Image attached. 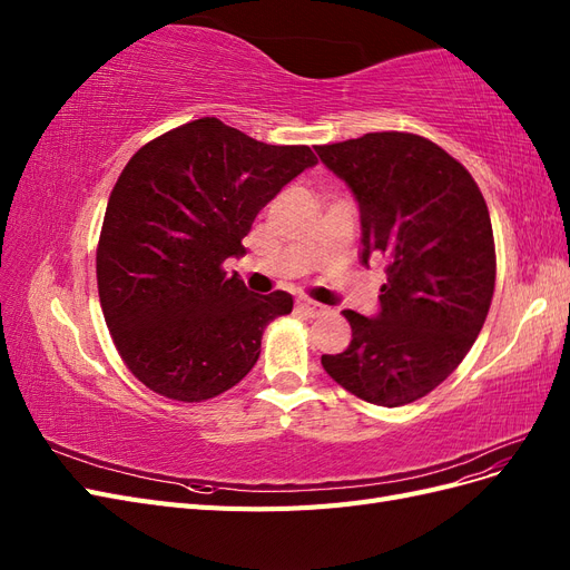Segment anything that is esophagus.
<instances>
[{"instance_id":"obj_1","label":"esophagus","mask_w":570,"mask_h":570,"mask_svg":"<svg viewBox=\"0 0 570 570\" xmlns=\"http://www.w3.org/2000/svg\"><path fill=\"white\" fill-rule=\"evenodd\" d=\"M297 308L302 314H306V316H321V314H325L327 312V306L325 304H318V302H314V299H299L297 302Z\"/></svg>"}]
</instances>
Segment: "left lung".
<instances>
[{"mask_svg": "<svg viewBox=\"0 0 570 570\" xmlns=\"http://www.w3.org/2000/svg\"><path fill=\"white\" fill-rule=\"evenodd\" d=\"M314 149L358 204L361 264H387L377 314L342 312L350 347L321 364L358 400L416 402L461 364L488 318L497 266L488 204L469 170L421 135L366 132Z\"/></svg>", "mask_w": 570, "mask_h": 570, "instance_id": "1", "label": "left lung"}]
</instances>
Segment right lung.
<instances>
[{
  "instance_id": "obj_1",
  "label": "right lung",
  "mask_w": 570,
  "mask_h": 570,
  "mask_svg": "<svg viewBox=\"0 0 570 570\" xmlns=\"http://www.w3.org/2000/svg\"><path fill=\"white\" fill-rule=\"evenodd\" d=\"M304 145H266L197 118L145 145L118 176L97 247L114 344L137 381L176 402L230 390L292 295H254L223 262L245 254L256 214L316 166Z\"/></svg>"
}]
</instances>
